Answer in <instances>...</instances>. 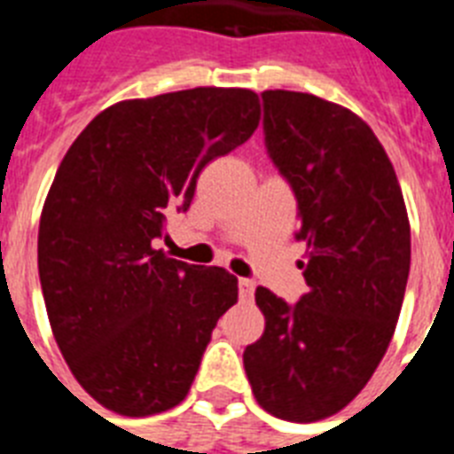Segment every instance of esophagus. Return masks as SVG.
Here are the masks:
<instances>
[{"mask_svg":"<svg viewBox=\"0 0 454 454\" xmlns=\"http://www.w3.org/2000/svg\"><path fill=\"white\" fill-rule=\"evenodd\" d=\"M256 283L252 278H240V283H238V292H240V299H252L254 297Z\"/></svg>","mask_w":454,"mask_h":454,"instance_id":"34e87169","label":"esophagus"}]
</instances>
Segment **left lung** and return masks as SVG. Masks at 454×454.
<instances>
[{
  "instance_id": "left-lung-1",
  "label": "left lung",
  "mask_w": 454,
  "mask_h": 454,
  "mask_svg": "<svg viewBox=\"0 0 454 454\" xmlns=\"http://www.w3.org/2000/svg\"><path fill=\"white\" fill-rule=\"evenodd\" d=\"M263 144L297 198L309 292L266 287L262 339L245 348L256 403L287 422L346 408L380 365L401 316L410 223L394 164L358 115L299 91H263Z\"/></svg>"
}]
</instances>
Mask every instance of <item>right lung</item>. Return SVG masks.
<instances>
[{
	"label": "right lung",
	"instance_id": "right-lung-1",
	"mask_svg": "<svg viewBox=\"0 0 454 454\" xmlns=\"http://www.w3.org/2000/svg\"><path fill=\"white\" fill-rule=\"evenodd\" d=\"M249 89L198 87L103 110L60 162L39 221L53 337L91 398L127 417L188 395L238 278L155 249L200 171L259 127Z\"/></svg>",
	"mask_w": 454,
	"mask_h": 454
}]
</instances>
